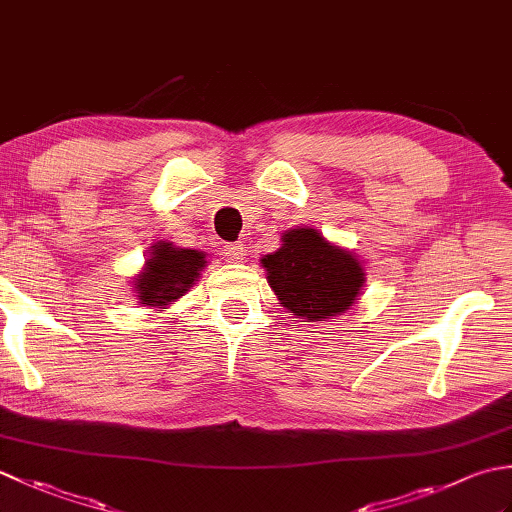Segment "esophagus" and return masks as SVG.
<instances>
[{
    "label": "esophagus",
    "instance_id": "esophagus-1",
    "mask_svg": "<svg viewBox=\"0 0 512 512\" xmlns=\"http://www.w3.org/2000/svg\"><path fill=\"white\" fill-rule=\"evenodd\" d=\"M244 255H246V246L242 242H233L224 246V257L228 262H239V259H244Z\"/></svg>",
    "mask_w": 512,
    "mask_h": 512
}]
</instances>
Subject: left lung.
<instances>
[{"label":"left lung","mask_w":512,"mask_h":512,"mask_svg":"<svg viewBox=\"0 0 512 512\" xmlns=\"http://www.w3.org/2000/svg\"><path fill=\"white\" fill-rule=\"evenodd\" d=\"M281 242V248L262 259L268 286L281 306L306 321H325L350 310L365 284L356 255L330 244L310 226L290 228Z\"/></svg>","instance_id":"obj_1"}]
</instances>
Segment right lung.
Returning a JSON list of instances; mask_svg holds the SVG:
<instances>
[{"label":"right lung","instance_id":"obj_1","mask_svg":"<svg viewBox=\"0 0 512 512\" xmlns=\"http://www.w3.org/2000/svg\"><path fill=\"white\" fill-rule=\"evenodd\" d=\"M204 266L206 259L200 250L158 242L151 246L143 273L134 279L136 297L149 308H167L198 281Z\"/></svg>","mask_w":512,"mask_h":512}]
</instances>
